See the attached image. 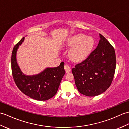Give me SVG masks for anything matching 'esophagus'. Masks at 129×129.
Wrapping results in <instances>:
<instances>
[{
  "label": "esophagus",
  "instance_id": "1",
  "mask_svg": "<svg viewBox=\"0 0 129 129\" xmlns=\"http://www.w3.org/2000/svg\"><path fill=\"white\" fill-rule=\"evenodd\" d=\"M64 69H65V70L66 71V73H70V72L71 71V68L70 67H69V65H65L64 66Z\"/></svg>",
  "mask_w": 129,
  "mask_h": 129
}]
</instances>
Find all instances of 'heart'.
<instances>
[{"instance_id":"1","label":"heart","mask_w":129,"mask_h":129,"mask_svg":"<svg viewBox=\"0 0 129 129\" xmlns=\"http://www.w3.org/2000/svg\"><path fill=\"white\" fill-rule=\"evenodd\" d=\"M64 46L71 47L68 56L71 60L79 62L86 59L91 53L94 46V40L91 36L78 34L71 35L66 39Z\"/></svg>"}]
</instances>
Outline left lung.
I'll return each mask as SVG.
<instances>
[{"mask_svg":"<svg viewBox=\"0 0 129 129\" xmlns=\"http://www.w3.org/2000/svg\"><path fill=\"white\" fill-rule=\"evenodd\" d=\"M94 50L85 60L72 69L75 83L81 93L94 97L105 92L111 85L116 67L114 48L101 34Z\"/></svg>","mask_w":129,"mask_h":129,"instance_id":"8db88e82","label":"left lung"}]
</instances>
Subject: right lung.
Wrapping results in <instances>:
<instances>
[{"mask_svg":"<svg viewBox=\"0 0 129 129\" xmlns=\"http://www.w3.org/2000/svg\"><path fill=\"white\" fill-rule=\"evenodd\" d=\"M25 40L23 37L14 47L11 55L12 74L17 87L25 95L38 101H46L56 94L65 74L64 62L55 68H46L41 73L27 75L22 73L16 60L17 49Z\"/></svg>","mask_w":129,"mask_h":129,"instance_id":"obj_1","label":"right lung"}]
</instances>
